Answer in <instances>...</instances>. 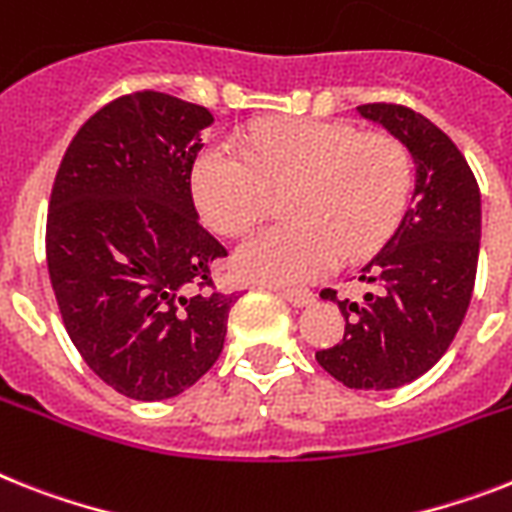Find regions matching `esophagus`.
I'll return each mask as SVG.
<instances>
[{"label": "esophagus", "mask_w": 512, "mask_h": 512, "mask_svg": "<svg viewBox=\"0 0 512 512\" xmlns=\"http://www.w3.org/2000/svg\"><path fill=\"white\" fill-rule=\"evenodd\" d=\"M276 294L292 307H307L315 299L313 292H307V289H276Z\"/></svg>", "instance_id": "34e87169"}]
</instances>
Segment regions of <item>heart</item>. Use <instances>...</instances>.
I'll return each mask as SVG.
<instances>
[{"label": "heart", "instance_id": "obj_1", "mask_svg": "<svg viewBox=\"0 0 512 512\" xmlns=\"http://www.w3.org/2000/svg\"><path fill=\"white\" fill-rule=\"evenodd\" d=\"M286 223L236 249V268L255 281L302 284L339 260L384 247L405 215L413 160L400 139L360 136L328 120H284L236 141H210L191 168L202 218L242 236L265 218L270 189H286Z\"/></svg>", "mask_w": 512, "mask_h": 512}]
</instances>
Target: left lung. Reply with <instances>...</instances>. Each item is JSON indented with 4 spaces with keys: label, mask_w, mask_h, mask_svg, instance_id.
<instances>
[{
    "label": "left lung",
    "mask_w": 512,
    "mask_h": 512,
    "mask_svg": "<svg viewBox=\"0 0 512 512\" xmlns=\"http://www.w3.org/2000/svg\"><path fill=\"white\" fill-rule=\"evenodd\" d=\"M410 149L415 191L405 218L360 281L378 284L365 302L336 299L342 342L315 352L326 373L350 389H397L434 368L471 305L481 239V194L450 136L402 105H360Z\"/></svg>",
    "instance_id": "1"
}]
</instances>
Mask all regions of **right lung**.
Here are the masks:
<instances>
[{"label":"right lung","instance_id":"obj_1","mask_svg":"<svg viewBox=\"0 0 512 512\" xmlns=\"http://www.w3.org/2000/svg\"><path fill=\"white\" fill-rule=\"evenodd\" d=\"M207 107L134 91L94 112L54 176L47 265L70 342L115 392L155 402L205 376L234 294L213 284L226 247L199 226L191 168Z\"/></svg>","mask_w":512,"mask_h":512}]
</instances>
